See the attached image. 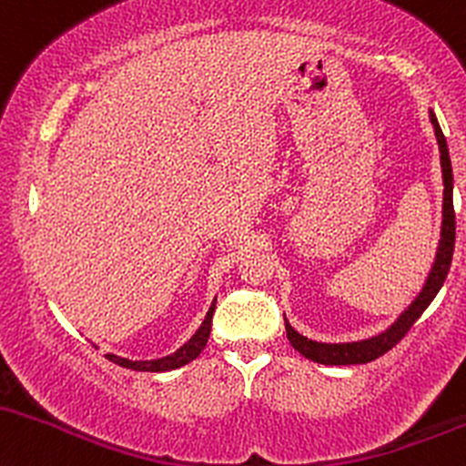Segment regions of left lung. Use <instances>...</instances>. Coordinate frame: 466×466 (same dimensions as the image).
<instances>
[{
    "label": "left lung",
    "mask_w": 466,
    "mask_h": 466,
    "mask_svg": "<svg viewBox=\"0 0 466 466\" xmlns=\"http://www.w3.org/2000/svg\"><path fill=\"white\" fill-rule=\"evenodd\" d=\"M430 120L433 125V134H436L438 149H441V169H442V224H441V239H438L436 258H433L431 270L427 275L425 284L414 301L396 317V321L391 323L388 330H383L376 337L363 339V341H352V343H321L312 341V339L303 337L290 326L289 319H286V334H289L290 346L297 352L303 354L306 359L315 360L321 365H359V363H370V360L383 357L385 352H390L396 343L405 337L407 330L418 321V317L427 310V306L433 301V297L438 295V290L442 289L444 279H447L449 266H451L453 258V242H456V213H453V171H451V158H449L447 149V138H444L441 125H438L436 114L430 109Z\"/></svg>",
    "instance_id": "obj_1"
}]
</instances>
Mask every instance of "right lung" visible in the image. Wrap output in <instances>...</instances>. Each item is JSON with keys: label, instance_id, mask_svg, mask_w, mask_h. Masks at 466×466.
I'll use <instances>...</instances> for the list:
<instances>
[{"label": "right lung", "instance_id": "right-lung-1", "mask_svg": "<svg viewBox=\"0 0 466 466\" xmlns=\"http://www.w3.org/2000/svg\"><path fill=\"white\" fill-rule=\"evenodd\" d=\"M213 310H216V299H213L211 308H208L202 326L198 328L196 334H193L189 341H187L185 346L177 348L174 354H167V357H163V359H151V360H132V359H125V357H116V354H107V359L112 360V363L120 365V368L136 370V372H169V370L182 368V365L191 363L193 359L200 357L202 350L207 348L208 334H211Z\"/></svg>", "mask_w": 466, "mask_h": 466}]
</instances>
